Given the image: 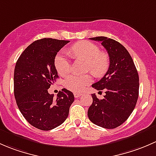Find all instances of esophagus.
I'll return each mask as SVG.
<instances>
[{
  "mask_svg": "<svg viewBox=\"0 0 156 156\" xmlns=\"http://www.w3.org/2000/svg\"><path fill=\"white\" fill-rule=\"evenodd\" d=\"M73 94H74L75 98H79V97H80L81 95H83V94H82V93H80V92H75Z\"/></svg>",
  "mask_w": 156,
  "mask_h": 156,
  "instance_id": "esophagus-1",
  "label": "esophagus"
}]
</instances>
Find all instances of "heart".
<instances>
[{
    "instance_id": "obj_1",
    "label": "heart",
    "mask_w": 156,
    "mask_h": 156,
    "mask_svg": "<svg viewBox=\"0 0 156 156\" xmlns=\"http://www.w3.org/2000/svg\"><path fill=\"white\" fill-rule=\"evenodd\" d=\"M72 57L86 62V69L97 77L104 76L110 67V58L106 52H100L98 46L90 41H80L70 48ZM55 66L58 73L62 76H66L70 70V63L67 55L58 54L55 59ZM92 82L91 74L83 76L70 75L65 81V86L70 91H81Z\"/></svg>"
}]
</instances>
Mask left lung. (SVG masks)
I'll list each match as a JSON object with an SVG mask.
<instances>
[{
	"mask_svg": "<svg viewBox=\"0 0 156 156\" xmlns=\"http://www.w3.org/2000/svg\"><path fill=\"white\" fill-rule=\"evenodd\" d=\"M101 42L110 57V67L101 80L91 85L105 91L99 100L91 94L92 104L88 110L91 122L108 129L121 126L128 119L137 104L139 94V76L128 50L119 42L106 37L90 38Z\"/></svg>",
	"mask_w": 156,
	"mask_h": 156,
	"instance_id": "obj_1",
	"label": "left lung"
}]
</instances>
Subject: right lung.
<instances>
[{"instance_id": "right-lung-1", "label": "right lung", "mask_w": 156, "mask_h": 156, "mask_svg": "<svg viewBox=\"0 0 156 156\" xmlns=\"http://www.w3.org/2000/svg\"><path fill=\"white\" fill-rule=\"evenodd\" d=\"M69 41L52 38L37 40L30 44L16 64L14 95L21 113L32 126L49 131L62 125L68 116L74 101L70 91L63 89L57 98L48 89L57 78L55 66L57 52Z\"/></svg>"}]
</instances>
